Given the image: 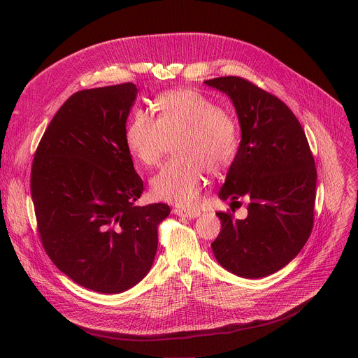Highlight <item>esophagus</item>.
I'll return each mask as SVG.
<instances>
[{
  "label": "esophagus",
  "mask_w": 358,
  "mask_h": 358,
  "mask_svg": "<svg viewBox=\"0 0 358 358\" xmlns=\"http://www.w3.org/2000/svg\"><path fill=\"white\" fill-rule=\"evenodd\" d=\"M173 213L176 214V215H178V217H184V218H187V220H192V218H196V217H199L201 215V211H185V210H180V208H176V210H173Z\"/></svg>",
  "instance_id": "1"
}]
</instances>
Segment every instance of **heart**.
<instances>
[{
	"label": "heart",
	"instance_id": "heart-1",
	"mask_svg": "<svg viewBox=\"0 0 358 358\" xmlns=\"http://www.w3.org/2000/svg\"><path fill=\"white\" fill-rule=\"evenodd\" d=\"M156 117L136 109L124 130L130 156L145 167L160 163L169 141L174 138L178 159L166 164L151 178L156 198L192 208L206 182L207 169L218 174L235 162L241 129L227 109L194 89H174L162 93L155 103Z\"/></svg>",
	"mask_w": 358,
	"mask_h": 358
}]
</instances>
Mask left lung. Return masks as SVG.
Wrapping results in <instances>:
<instances>
[{
    "label": "left lung",
    "mask_w": 358,
    "mask_h": 358,
    "mask_svg": "<svg viewBox=\"0 0 358 358\" xmlns=\"http://www.w3.org/2000/svg\"><path fill=\"white\" fill-rule=\"evenodd\" d=\"M206 83L231 97L242 131L220 196L249 199L245 220L217 213L221 232L211 248L227 271L264 278L286 266L312 234L315 159L301 124L279 97L239 76Z\"/></svg>",
    "instance_id": "obj_1"
}]
</instances>
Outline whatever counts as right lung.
<instances>
[{
  "label": "right lung",
  "mask_w": 358,
  "mask_h": 358,
  "mask_svg": "<svg viewBox=\"0 0 358 358\" xmlns=\"http://www.w3.org/2000/svg\"><path fill=\"white\" fill-rule=\"evenodd\" d=\"M134 83L73 93L34 156L31 195L55 266L99 293H122L150 271L167 203L134 206L144 191L124 143Z\"/></svg>",
  "instance_id": "add662e5"
}]
</instances>
